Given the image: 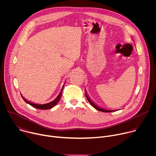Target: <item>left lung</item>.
I'll use <instances>...</instances> for the list:
<instances>
[{"label": "left lung", "mask_w": 156, "mask_h": 156, "mask_svg": "<svg viewBox=\"0 0 156 156\" xmlns=\"http://www.w3.org/2000/svg\"><path fill=\"white\" fill-rule=\"evenodd\" d=\"M84 91H85L86 97L87 101H89V102H90V104H91L93 107H94L96 109H97L98 110L101 111V112H114V111H117V110H119V109H117V110H108V109H105V108H102V107H99L97 104H96L90 99V97H89L88 94H87V93H86V91L85 90Z\"/></svg>", "instance_id": "obj_1"}]
</instances>
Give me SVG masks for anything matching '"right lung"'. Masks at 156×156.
<instances>
[{"instance_id": "right-lung-1", "label": "right lung", "mask_w": 156, "mask_h": 156, "mask_svg": "<svg viewBox=\"0 0 156 156\" xmlns=\"http://www.w3.org/2000/svg\"><path fill=\"white\" fill-rule=\"evenodd\" d=\"M65 84H63L62 87V90L60 92V93L58 94V95L57 96V97L52 101L50 102H48V103H46V104H37V103H34V102H31V101H28L27 99H25L23 95H22L21 94V96L22 97V98H23V99L28 104H30V105L33 106V107H35L36 108H39V109H41V110H47V109H49V108H52L53 107H54L58 102V101H60V99L61 98V96H62V90H63V86L65 85Z\"/></svg>"}]
</instances>
